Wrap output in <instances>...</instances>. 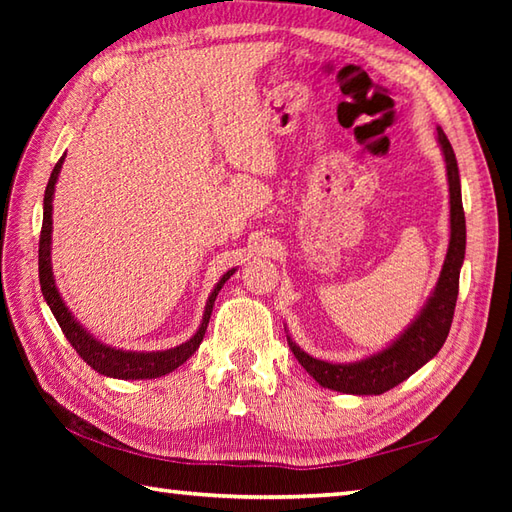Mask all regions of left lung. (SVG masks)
<instances>
[{"label":"left lung","instance_id":"obj_1","mask_svg":"<svg viewBox=\"0 0 512 512\" xmlns=\"http://www.w3.org/2000/svg\"><path fill=\"white\" fill-rule=\"evenodd\" d=\"M438 143L442 147L444 162H447L451 195V239L438 286L429 297L427 306L422 308L420 317L413 321L409 328L387 347V350L363 358V361L345 365L319 361V358H312L310 354L303 352L288 336L292 354L297 356L301 367L306 369L321 387L356 396L385 394L391 387H396L402 380H407L413 372H418L424 363H429L431 358L440 352L444 341H447L453 323L455 301H458L460 268L466 250V220L462 209L458 160H455L453 147L447 134L442 132V127H438Z\"/></svg>","mask_w":512,"mask_h":512}]
</instances>
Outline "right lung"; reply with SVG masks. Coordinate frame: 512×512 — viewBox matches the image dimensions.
I'll return each instance as SVG.
<instances>
[{"label": "right lung", "instance_id": "obj_1", "mask_svg": "<svg viewBox=\"0 0 512 512\" xmlns=\"http://www.w3.org/2000/svg\"><path fill=\"white\" fill-rule=\"evenodd\" d=\"M63 160H65V156H61L57 165H54V169L50 173V180H48V187H46V195H43V224H41V237H39V284H41L43 299L48 301L54 319H57L59 328L63 330L65 339L70 341L76 354H79L83 361L88 363L92 369H96L99 374L112 376V378H123V380L165 376V374L173 372L176 367H180L200 347V343L204 339V332H206V325H209V319H211L217 292L222 290L226 279H231L235 268L228 270V273L220 281H217V286L213 288L209 301H206L202 325L187 343L171 347V350H165V352H125V350H116V347L103 345L101 341H96L94 336H90L81 328L79 321L72 317V312L65 308V303L59 295L57 286H54V277H52V264H50L52 195H54V184H57Z\"/></svg>", "mask_w": 512, "mask_h": 512}]
</instances>
